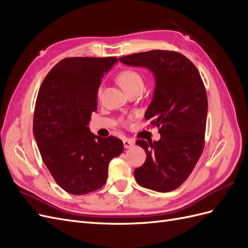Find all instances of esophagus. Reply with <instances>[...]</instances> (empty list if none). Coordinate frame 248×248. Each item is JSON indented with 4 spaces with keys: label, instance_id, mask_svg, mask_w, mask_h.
Masks as SVG:
<instances>
[{
    "label": "esophagus",
    "instance_id": "obj_1",
    "mask_svg": "<svg viewBox=\"0 0 248 248\" xmlns=\"http://www.w3.org/2000/svg\"><path fill=\"white\" fill-rule=\"evenodd\" d=\"M134 144H136V142H134V140L131 139H124L123 140V145H124L125 149L131 148L132 146H134Z\"/></svg>",
    "mask_w": 248,
    "mask_h": 248
}]
</instances>
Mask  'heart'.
<instances>
[{
  "label": "heart",
  "instance_id": "heart-1",
  "mask_svg": "<svg viewBox=\"0 0 248 248\" xmlns=\"http://www.w3.org/2000/svg\"><path fill=\"white\" fill-rule=\"evenodd\" d=\"M118 80L126 93L130 92L131 90H134V89L144 88V80H142L141 76L137 71H133V70L122 71L119 74ZM102 90H103V88H102V86H100L98 88V91H97V96H98L99 98L101 97Z\"/></svg>",
  "mask_w": 248,
  "mask_h": 248
}]
</instances>
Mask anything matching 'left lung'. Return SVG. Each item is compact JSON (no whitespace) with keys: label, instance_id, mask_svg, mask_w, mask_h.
<instances>
[{"label":"left lung","instance_id":"1","mask_svg":"<svg viewBox=\"0 0 248 248\" xmlns=\"http://www.w3.org/2000/svg\"><path fill=\"white\" fill-rule=\"evenodd\" d=\"M119 61L148 69L155 81L145 118L160 127V140L137 141L147 157L134 170V178L149 189L174 190L188 178L204 149L208 100L200 73L188 59L176 51L155 49Z\"/></svg>","mask_w":248,"mask_h":248}]
</instances>
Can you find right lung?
Segmentation results:
<instances>
[{
  "mask_svg": "<svg viewBox=\"0 0 248 248\" xmlns=\"http://www.w3.org/2000/svg\"><path fill=\"white\" fill-rule=\"evenodd\" d=\"M117 62L115 57L64 59L48 72L37 96V146L57 184L71 194L99 189L109 161L123 152L121 140L95 136L88 127L101 79Z\"/></svg>",
  "mask_w": 248,
  "mask_h": 248,
  "instance_id": "1",
  "label": "right lung"
}]
</instances>
